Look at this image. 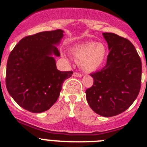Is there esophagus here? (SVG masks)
Segmentation results:
<instances>
[{
	"mask_svg": "<svg viewBox=\"0 0 147 147\" xmlns=\"http://www.w3.org/2000/svg\"><path fill=\"white\" fill-rule=\"evenodd\" d=\"M73 76H75V77H81V76H82V75L80 73L74 72V74H73Z\"/></svg>",
	"mask_w": 147,
	"mask_h": 147,
	"instance_id": "esophagus-1",
	"label": "esophagus"
}]
</instances>
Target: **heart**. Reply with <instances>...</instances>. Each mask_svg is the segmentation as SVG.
<instances>
[{
	"mask_svg": "<svg viewBox=\"0 0 147 147\" xmlns=\"http://www.w3.org/2000/svg\"><path fill=\"white\" fill-rule=\"evenodd\" d=\"M70 54L76 62H80L83 71L93 72L102 65L107 58V49L102 42H85L71 47Z\"/></svg>",
	"mask_w": 147,
	"mask_h": 147,
	"instance_id": "1",
	"label": "heart"
}]
</instances>
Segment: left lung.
<instances>
[{"mask_svg": "<svg viewBox=\"0 0 147 147\" xmlns=\"http://www.w3.org/2000/svg\"><path fill=\"white\" fill-rule=\"evenodd\" d=\"M110 50L106 65L90 74L93 85L86 90L90 108L98 115L111 117L129 108L141 89L142 65L132 42L113 33H103Z\"/></svg>", "mask_w": 147, "mask_h": 147, "instance_id": "8db88e82", "label": "left lung"}]
</instances>
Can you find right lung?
Returning <instances> with one entry per match:
<instances>
[{"instance_id": "obj_1", "label": "right lung", "mask_w": 147, "mask_h": 147, "mask_svg": "<svg viewBox=\"0 0 147 147\" xmlns=\"http://www.w3.org/2000/svg\"><path fill=\"white\" fill-rule=\"evenodd\" d=\"M61 29L23 37L10 53L6 65V85L13 99L32 113L49 110L59 98L64 81L73 71L57 70L52 55L60 56L57 45Z\"/></svg>"}]
</instances>
